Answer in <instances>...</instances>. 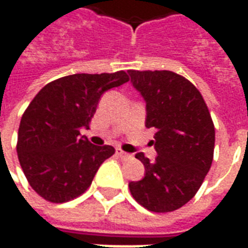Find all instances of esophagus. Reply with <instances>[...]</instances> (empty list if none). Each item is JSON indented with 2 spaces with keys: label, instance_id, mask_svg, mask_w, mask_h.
Wrapping results in <instances>:
<instances>
[{
  "label": "esophagus",
  "instance_id": "34e87169",
  "mask_svg": "<svg viewBox=\"0 0 248 248\" xmlns=\"http://www.w3.org/2000/svg\"><path fill=\"white\" fill-rule=\"evenodd\" d=\"M117 154H118L119 158H122V159H129V158H131V154L124 153V151L121 150V149H117Z\"/></svg>",
  "mask_w": 248,
  "mask_h": 248
}]
</instances>
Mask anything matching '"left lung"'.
Wrapping results in <instances>:
<instances>
[{
    "mask_svg": "<svg viewBox=\"0 0 248 248\" xmlns=\"http://www.w3.org/2000/svg\"><path fill=\"white\" fill-rule=\"evenodd\" d=\"M133 86L146 102V127H154L158 156L135 154L145 177L130 182L131 195L154 213L186 204L211 167L215 129L202 94L185 77L169 70H129Z\"/></svg>",
    "mask_w": 248,
    "mask_h": 248,
    "instance_id": "1",
    "label": "left lung"
}]
</instances>
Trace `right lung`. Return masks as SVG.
Here are the masks:
<instances>
[{"instance_id":"1","label":"right lung","mask_w":248,"mask_h":248,"mask_svg":"<svg viewBox=\"0 0 248 248\" xmlns=\"http://www.w3.org/2000/svg\"><path fill=\"white\" fill-rule=\"evenodd\" d=\"M129 81L124 70L102 74H71L47 83L21 118L17 154L25 177L40 197L69 202L92 185L113 146H94L89 129L103 93Z\"/></svg>"}]
</instances>
